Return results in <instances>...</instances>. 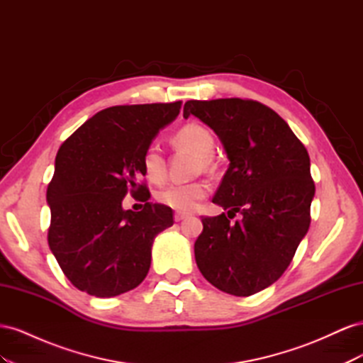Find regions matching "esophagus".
Masks as SVG:
<instances>
[{
	"instance_id": "obj_1",
	"label": "esophagus",
	"mask_w": 363,
	"mask_h": 363,
	"mask_svg": "<svg viewBox=\"0 0 363 363\" xmlns=\"http://www.w3.org/2000/svg\"><path fill=\"white\" fill-rule=\"evenodd\" d=\"M184 218H188V213H182V212H177V213H175L174 215V219H175V221H182V219H184Z\"/></svg>"
}]
</instances>
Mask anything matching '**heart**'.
I'll return each mask as SVG.
<instances>
[{
	"mask_svg": "<svg viewBox=\"0 0 363 363\" xmlns=\"http://www.w3.org/2000/svg\"><path fill=\"white\" fill-rule=\"evenodd\" d=\"M172 144L179 148L192 151L199 156L203 167H208L211 163V155L215 148L213 135L206 127L200 124H186L180 127L171 138ZM142 167L147 179L152 183H162L167 177V167L160 150L156 145H150L142 157ZM208 191V184L203 180L191 183H175L157 192V201L177 212H191L199 206V203L206 199Z\"/></svg>",
	"mask_w": 363,
	"mask_h": 363,
	"instance_id": "1",
	"label": "heart"
}]
</instances>
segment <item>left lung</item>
I'll return each instance as SVG.
<instances>
[{"label": "left lung", "mask_w": 363, "mask_h": 363, "mask_svg": "<svg viewBox=\"0 0 363 363\" xmlns=\"http://www.w3.org/2000/svg\"><path fill=\"white\" fill-rule=\"evenodd\" d=\"M194 115L221 139L230 167L213 203L240 213L204 216L195 260L219 291L250 296L277 281L311 225L315 183L301 140L281 116L255 100L218 98L186 101Z\"/></svg>", "instance_id": "1"}]
</instances>
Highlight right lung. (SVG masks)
I'll use <instances>...</instances> for the list:
<instances>
[{"instance_id":"right-lung-1","label":"right lung","mask_w":363,"mask_h":363,"mask_svg":"<svg viewBox=\"0 0 363 363\" xmlns=\"http://www.w3.org/2000/svg\"><path fill=\"white\" fill-rule=\"evenodd\" d=\"M182 101L113 106L98 112L60 145L48 184V245L77 289L108 298L147 277L155 238L174 224L167 206L148 203L142 157ZM130 193L146 204L124 211Z\"/></svg>"}]
</instances>
